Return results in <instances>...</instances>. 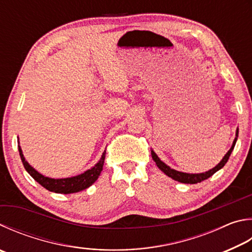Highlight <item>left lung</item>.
Listing matches in <instances>:
<instances>
[{"label": "left lung", "instance_id": "left-lung-1", "mask_svg": "<svg viewBox=\"0 0 252 252\" xmlns=\"http://www.w3.org/2000/svg\"><path fill=\"white\" fill-rule=\"evenodd\" d=\"M237 138H238V129H237V132H236V138L234 140V143H232L230 150L228 151L227 154L225 155V157H223V158L221 159L220 163H219L218 165L215 166L214 168H212V170H210V171L205 172V173L189 174V173H182V172H178V171L173 170V168H171L170 166H167L165 163H163L161 159L158 158V155L153 152V151H152V158L154 159V162L157 163V165H158V167L159 168V170L165 173L167 176H170L171 178H173V180H175L177 182H181V183H185V184H197V183H200V182H203L205 180H207V178H209L210 176L214 175V174L216 173L217 171L220 170L221 167L225 166V164L227 163L228 158H229L230 154L232 152V150H234V148H235Z\"/></svg>", "mask_w": 252, "mask_h": 252}]
</instances>
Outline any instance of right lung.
Masks as SVG:
<instances>
[{
	"mask_svg": "<svg viewBox=\"0 0 252 252\" xmlns=\"http://www.w3.org/2000/svg\"><path fill=\"white\" fill-rule=\"evenodd\" d=\"M18 151H20V157L23 162V165H24L25 170L29 172L30 175L46 189L54 191V193H59V194L77 193V191L88 189L89 186L93 185L94 183L98 180L100 173L102 171L104 158H106V151H104L101 158H100V161L95 164L93 168H90V170L86 171L85 173L80 174V175H77L74 177L58 178V180H55V178H49V177L44 176L36 170H34V168L25 161V158L22 153L20 145H18Z\"/></svg>",
	"mask_w": 252,
	"mask_h": 252,
	"instance_id": "add662e5",
	"label": "right lung"
}]
</instances>
